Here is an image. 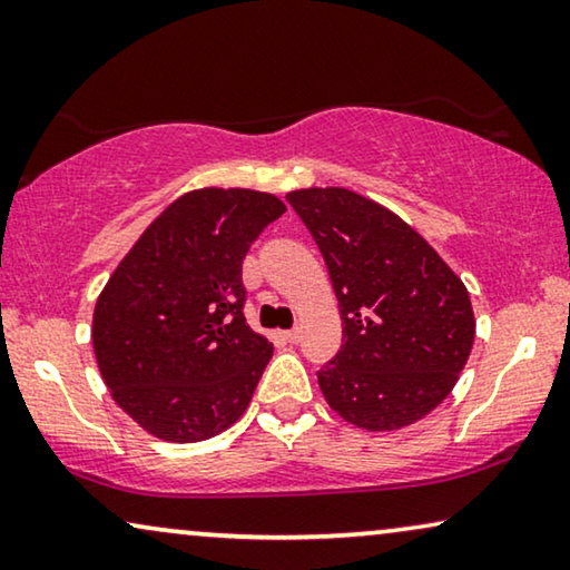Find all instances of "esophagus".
I'll return each instance as SVG.
<instances>
[{"mask_svg":"<svg viewBox=\"0 0 570 570\" xmlns=\"http://www.w3.org/2000/svg\"><path fill=\"white\" fill-rule=\"evenodd\" d=\"M285 340L291 344H298L301 342V328L295 326V328H291V332H285Z\"/></svg>","mask_w":570,"mask_h":570,"instance_id":"34e87169","label":"esophagus"}]
</instances>
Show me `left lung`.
Instances as JSON below:
<instances>
[{
	"label": "left lung",
	"instance_id": "left-lung-1",
	"mask_svg": "<svg viewBox=\"0 0 570 570\" xmlns=\"http://www.w3.org/2000/svg\"><path fill=\"white\" fill-rule=\"evenodd\" d=\"M326 262L342 350L318 370L344 422L395 432L448 399L470 357L468 287L406 220L346 187L287 193Z\"/></svg>",
	"mask_w": 570,
	"mask_h": 570
}]
</instances>
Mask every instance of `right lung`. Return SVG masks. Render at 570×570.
I'll use <instances>...</instances> for the list:
<instances>
[{"label": "right lung", "instance_id": "1", "mask_svg": "<svg viewBox=\"0 0 570 570\" xmlns=\"http://www.w3.org/2000/svg\"><path fill=\"white\" fill-rule=\"evenodd\" d=\"M283 213L285 203L259 189H189L102 287L97 367L112 401L156 440H210L249 406L272 344L242 313V262Z\"/></svg>", "mask_w": 570, "mask_h": 570}]
</instances>
